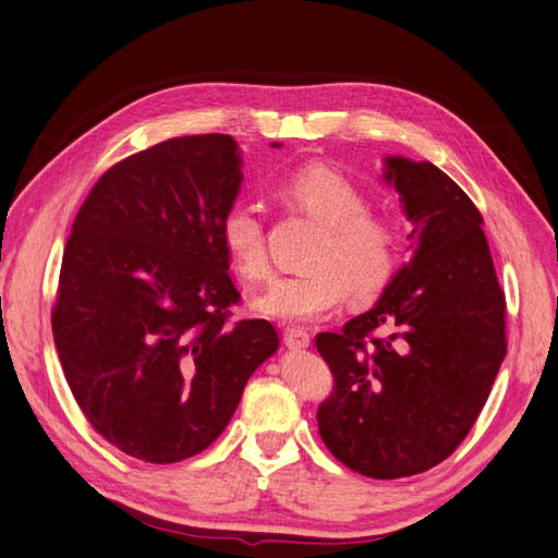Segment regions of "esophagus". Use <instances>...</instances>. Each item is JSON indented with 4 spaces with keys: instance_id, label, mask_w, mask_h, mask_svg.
Wrapping results in <instances>:
<instances>
[{
    "instance_id": "1",
    "label": "esophagus",
    "mask_w": 558,
    "mask_h": 558,
    "mask_svg": "<svg viewBox=\"0 0 558 558\" xmlns=\"http://www.w3.org/2000/svg\"><path fill=\"white\" fill-rule=\"evenodd\" d=\"M282 340L290 349H304L311 344V335L304 328H284Z\"/></svg>"
}]
</instances>
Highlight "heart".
Returning <instances> with one entry per match:
<instances>
[{
	"label": "heart",
	"instance_id": "1",
	"mask_svg": "<svg viewBox=\"0 0 558 558\" xmlns=\"http://www.w3.org/2000/svg\"><path fill=\"white\" fill-rule=\"evenodd\" d=\"M276 197L323 226L302 276L280 278L254 302L256 311L302 323L328 314L347 292L356 302L378 294L397 262L395 226L368 211L366 194L338 168L306 163L284 173ZM220 240L232 266L244 280L262 282L270 276L262 216L250 204H232L220 220Z\"/></svg>",
	"mask_w": 558,
	"mask_h": 558
}]
</instances>
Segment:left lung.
<instances>
[{
	"label": "left lung",
	"instance_id": "8db88e82",
	"mask_svg": "<svg viewBox=\"0 0 558 558\" xmlns=\"http://www.w3.org/2000/svg\"><path fill=\"white\" fill-rule=\"evenodd\" d=\"M383 178L416 252L371 311L316 335L335 378L316 418L347 469L395 481L451 457L481 416L507 354V300L483 216L454 180L404 157H385Z\"/></svg>",
	"mask_w": 558,
	"mask_h": 558
}]
</instances>
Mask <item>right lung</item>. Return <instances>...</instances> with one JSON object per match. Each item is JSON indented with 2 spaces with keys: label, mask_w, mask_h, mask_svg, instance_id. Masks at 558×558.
Masks as SVG:
<instances>
[{
  "label": "right lung",
  "mask_w": 558,
  "mask_h": 558,
  "mask_svg": "<svg viewBox=\"0 0 558 558\" xmlns=\"http://www.w3.org/2000/svg\"><path fill=\"white\" fill-rule=\"evenodd\" d=\"M240 163L230 135L159 142L111 166L73 220L54 344L89 425L140 461L209 447L278 349L268 320H230L240 292L220 220Z\"/></svg>",
  "instance_id": "obj_1"
}]
</instances>
